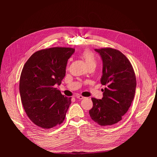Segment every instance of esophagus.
<instances>
[{
    "instance_id": "esophagus-1",
    "label": "esophagus",
    "mask_w": 157,
    "mask_h": 157,
    "mask_svg": "<svg viewBox=\"0 0 157 157\" xmlns=\"http://www.w3.org/2000/svg\"><path fill=\"white\" fill-rule=\"evenodd\" d=\"M76 98H77L78 99H84V97H83V96H81V95H78V96H76Z\"/></svg>"
}]
</instances>
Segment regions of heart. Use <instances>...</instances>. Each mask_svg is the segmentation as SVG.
Masks as SVG:
<instances>
[{"instance_id":"1","label":"heart","mask_w":157,"mask_h":157,"mask_svg":"<svg viewBox=\"0 0 157 157\" xmlns=\"http://www.w3.org/2000/svg\"><path fill=\"white\" fill-rule=\"evenodd\" d=\"M82 58L84 59L88 67L96 65V59L94 55L88 50H84L81 54Z\"/></svg>"}]
</instances>
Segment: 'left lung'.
<instances>
[{"mask_svg":"<svg viewBox=\"0 0 157 157\" xmlns=\"http://www.w3.org/2000/svg\"><path fill=\"white\" fill-rule=\"evenodd\" d=\"M95 51L102 59L101 82L106 87L101 99L91 98L93 106L89 113L99 125H112L122 120L131 105L137 85L136 75L130 61L120 51L111 48Z\"/></svg>","mask_w":157,"mask_h":157,"instance_id":"8db88e82","label":"left lung"}]
</instances>
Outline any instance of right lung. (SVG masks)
Returning a JSON list of instances; mask_svg holds the SVG:
<instances>
[{
  "label": "right lung",
  "mask_w": 157,
  "mask_h": 157,
  "mask_svg": "<svg viewBox=\"0 0 157 157\" xmlns=\"http://www.w3.org/2000/svg\"><path fill=\"white\" fill-rule=\"evenodd\" d=\"M75 49L53 47L34 53L22 69L19 90L22 105L35 125L50 129L63 122L71 103L56 88L65 76L68 59Z\"/></svg>",
  "instance_id": "right-lung-1"
}]
</instances>
